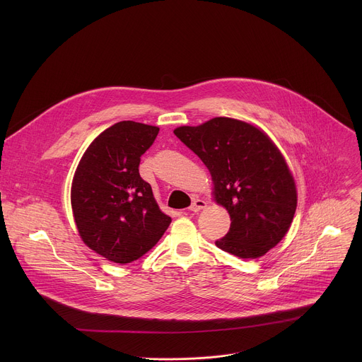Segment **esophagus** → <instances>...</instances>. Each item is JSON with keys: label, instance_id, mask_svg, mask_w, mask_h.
Masks as SVG:
<instances>
[{"label": "esophagus", "instance_id": "obj_1", "mask_svg": "<svg viewBox=\"0 0 362 362\" xmlns=\"http://www.w3.org/2000/svg\"><path fill=\"white\" fill-rule=\"evenodd\" d=\"M206 208V200H203V199H194L193 202H192V204H190V212H199V211H202V209H204Z\"/></svg>", "mask_w": 362, "mask_h": 362}]
</instances>
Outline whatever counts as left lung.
<instances>
[{
	"label": "left lung",
	"mask_w": 362,
	"mask_h": 362,
	"mask_svg": "<svg viewBox=\"0 0 362 362\" xmlns=\"http://www.w3.org/2000/svg\"><path fill=\"white\" fill-rule=\"evenodd\" d=\"M175 134L209 169L215 200L230 215L229 232L216 246L242 259L264 256L276 246L292 223L296 187L272 140L229 117L182 126Z\"/></svg>",
	"instance_id": "left-lung-1"
}]
</instances>
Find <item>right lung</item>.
Returning <instances> with one entry per match:
<instances>
[{"mask_svg": "<svg viewBox=\"0 0 362 362\" xmlns=\"http://www.w3.org/2000/svg\"><path fill=\"white\" fill-rule=\"evenodd\" d=\"M159 127L119 122L84 151L71 185V208L83 242L116 264H130L163 236L172 219L140 177L141 154Z\"/></svg>", "mask_w": 362, "mask_h": 362, "instance_id": "obj_1", "label": "right lung"}]
</instances>
